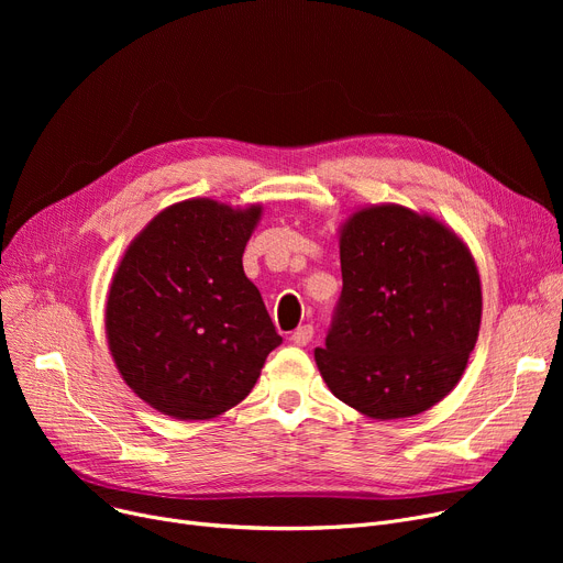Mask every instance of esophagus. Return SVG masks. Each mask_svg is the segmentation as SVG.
Returning a JSON list of instances; mask_svg holds the SVG:
<instances>
[{
	"mask_svg": "<svg viewBox=\"0 0 563 563\" xmlns=\"http://www.w3.org/2000/svg\"><path fill=\"white\" fill-rule=\"evenodd\" d=\"M312 338H314V329L310 327V323H303V327H299L297 331L291 333V342H294V344H299V346L310 344V342H312Z\"/></svg>",
	"mask_w": 563,
	"mask_h": 563,
	"instance_id": "1",
	"label": "esophagus"
}]
</instances>
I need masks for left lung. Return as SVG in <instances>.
Wrapping results in <instances>:
<instances>
[{"instance_id": "left-lung-1", "label": "left lung", "mask_w": 563, "mask_h": 563, "mask_svg": "<svg viewBox=\"0 0 563 563\" xmlns=\"http://www.w3.org/2000/svg\"><path fill=\"white\" fill-rule=\"evenodd\" d=\"M340 262V301L314 349L323 380L374 420L418 416L456 386L475 349V260L442 223L378 205L349 219Z\"/></svg>"}]
</instances>
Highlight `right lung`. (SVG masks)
<instances>
[{"instance_id":"1","label":"right lung","mask_w":563,"mask_h":563,"mask_svg":"<svg viewBox=\"0 0 563 563\" xmlns=\"http://www.w3.org/2000/svg\"><path fill=\"white\" fill-rule=\"evenodd\" d=\"M260 207L198 198L157 214L128 249L107 335L128 386L164 416L210 420L240 404L283 342L242 255Z\"/></svg>"}]
</instances>
